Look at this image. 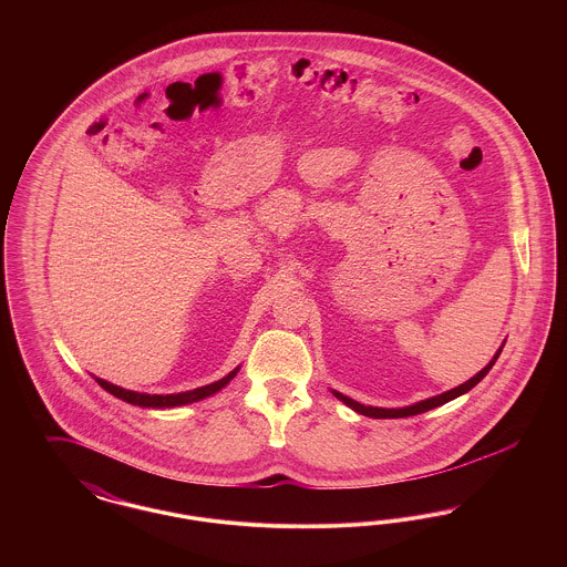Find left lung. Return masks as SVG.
Listing matches in <instances>:
<instances>
[{
    "mask_svg": "<svg viewBox=\"0 0 567 567\" xmlns=\"http://www.w3.org/2000/svg\"><path fill=\"white\" fill-rule=\"evenodd\" d=\"M504 344H506V342H504ZM504 344L497 349V352L493 354V359L486 363L485 368H483L476 377L470 378L467 382L458 384V386L451 389V391H444V393H440V395L421 400V402H416V404L404 405V408H378V405L359 404V402H354L351 398H347V395H342L340 391H333V389H331V393H333L342 404L349 405L354 412H359V414H363V416H372V419H404V416H414V414L427 412V410H433V408L446 404V402H453V400H457L458 395L472 391V389L488 374V370L495 365V361H497L499 352L504 349Z\"/></svg>",
    "mask_w": 567,
    "mask_h": 567,
    "instance_id": "1",
    "label": "left lung"
}]
</instances>
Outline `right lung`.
Listing matches in <instances>:
<instances>
[{"instance_id": "right-lung-1", "label": "right lung", "mask_w": 567, "mask_h": 567, "mask_svg": "<svg viewBox=\"0 0 567 567\" xmlns=\"http://www.w3.org/2000/svg\"><path fill=\"white\" fill-rule=\"evenodd\" d=\"M238 372H240V365L236 370H231L227 377L215 380V382H210L206 386H197L193 391H183V393H169V395H151V393L130 391V389H123L118 384H112V382L104 380V378H93L97 380V384L102 389H106L114 398H118V400H123L127 404L140 405V408H176V405L193 404V402H199V400H206V398L215 395L223 386H227Z\"/></svg>"}]
</instances>
